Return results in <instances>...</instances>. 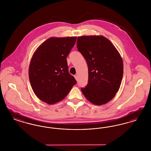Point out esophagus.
Instances as JSON below:
<instances>
[{
	"label": "esophagus",
	"mask_w": 151,
	"mask_h": 151,
	"mask_svg": "<svg viewBox=\"0 0 151 151\" xmlns=\"http://www.w3.org/2000/svg\"><path fill=\"white\" fill-rule=\"evenodd\" d=\"M74 77H75V79H76V80H78V76H77V75H75V76H74Z\"/></svg>",
	"instance_id": "obj_1"
}]
</instances>
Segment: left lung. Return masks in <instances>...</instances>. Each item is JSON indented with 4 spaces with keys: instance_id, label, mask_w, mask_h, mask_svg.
Returning a JSON list of instances; mask_svg holds the SVG:
<instances>
[{
    "instance_id": "left-lung-1",
    "label": "left lung",
    "mask_w": 151,
    "mask_h": 151,
    "mask_svg": "<svg viewBox=\"0 0 151 151\" xmlns=\"http://www.w3.org/2000/svg\"><path fill=\"white\" fill-rule=\"evenodd\" d=\"M77 48L86 60L88 81L81 91L96 105L111 100L118 91L123 74L122 59L108 38L101 36L78 37Z\"/></svg>"
}]
</instances>
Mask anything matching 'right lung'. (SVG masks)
Masks as SVG:
<instances>
[{
    "instance_id": "1",
    "label": "right lung",
    "mask_w": 151,
    "mask_h": 151,
    "mask_svg": "<svg viewBox=\"0 0 151 151\" xmlns=\"http://www.w3.org/2000/svg\"><path fill=\"white\" fill-rule=\"evenodd\" d=\"M76 38H50L38 47L32 58L30 85L37 97L48 104L64 99L77 83L68 72L66 59Z\"/></svg>"
}]
</instances>
